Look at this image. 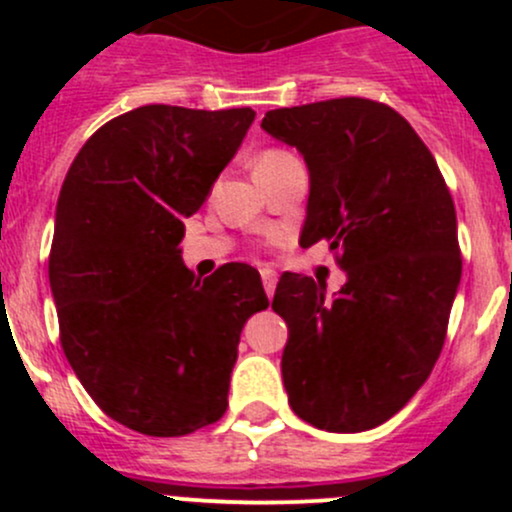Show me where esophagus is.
Segmentation results:
<instances>
[{
  "mask_svg": "<svg viewBox=\"0 0 512 512\" xmlns=\"http://www.w3.org/2000/svg\"><path fill=\"white\" fill-rule=\"evenodd\" d=\"M260 275H262V285H265L267 297H272V294H275V287H277V272L270 270V267H262Z\"/></svg>",
  "mask_w": 512,
  "mask_h": 512,
  "instance_id": "esophagus-1",
  "label": "esophagus"
}]
</instances>
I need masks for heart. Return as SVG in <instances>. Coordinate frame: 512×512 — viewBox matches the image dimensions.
<instances>
[{"mask_svg": "<svg viewBox=\"0 0 512 512\" xmlns=\"http://www.w3.org/2000/svg\"><path fill=\"white\" fill-rule=\"evenodd\" d=\"M289 153H285V151H267V153H262L260 156V160H277V158H287Z\"/></svg>", "mask_w": 512, "mask_h": 512, "instance_id": "b5f03b06", "label": "heart"}]
</instances>
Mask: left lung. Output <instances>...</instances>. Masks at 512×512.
<instances>
[{
  "instance_id": "1",
  "label": "left lung",
  "mask_w": 512,
  "mask_h": 512,
  "mask_svg": "<svg viewBox=\"0 0 512 512\" xmlns=\"http://www.w3.org/2000/svg\"><path fill=\"white\" fill-rule=\"evenodd\" d=\"M262 131L309 170L299 245L329 240L347 282L334 297L285 272L282 381L299 418L332 433L381 426L431 374L461 285L456 208L426 143L369 98L277 108Z\"/></svg>"
}]
</instances>
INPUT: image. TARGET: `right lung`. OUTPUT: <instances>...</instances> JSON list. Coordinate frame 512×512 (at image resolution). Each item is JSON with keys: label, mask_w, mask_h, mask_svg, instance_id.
<instances>
[{"label": "right lung", "mask_w": 512, "mask_h": 512, "mask_svg": "<svg viewBox=\"0 0 512 512\" xmlns=\"http://www.w3.org/2000/svg\"><path fill=\"white\" fill-rule=\"evenodd\" d=\"M252 121V108H133L98 128L61 185L49 255L61 347L103 414L146 436L225 414L242 327L270 307L255 267L198 280L178 247Z\"/></svg>", "instance_id": "add662e5"}]
</instances>
